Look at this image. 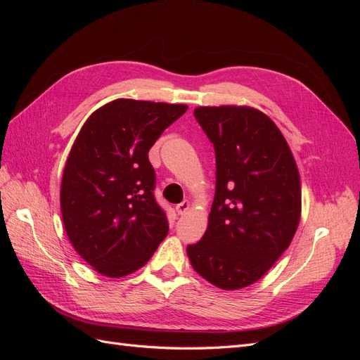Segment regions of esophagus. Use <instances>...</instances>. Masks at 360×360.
I'll return each instance as SVG.
<instances>
[{
    "mask_svg": "<svg viewBox=\"0 0 360 360\" xmlns=\"http://www.w3.org/2000/svg\"><path fill=\"white\" fill-rule=\"evenodd\" d=\"M189 209H191V202H189V201H183V202H180V204L176 205V212H177L179 214H184Z\"/></svg>",
    "mask_w": 360,
    "mask_h": 360,
    "instance_id": "34e87169",
    "label": "esophagus"
}]
</instances>
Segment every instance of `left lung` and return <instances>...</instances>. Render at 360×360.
<instances>
[{"mask_svg": "<svg viewBox=\"0 0 360 360\" xmlns=\"http://www.w3.org/2000/svg\"><path fill=\"white\" fill-rule=\"evenodd\" d=\"M214 147L216 191L207 231L188 246L193 270L222 290L254 284L290 246L302 209L300 177L284 135L249 106H200Z\"/></svg>", "mask_w": 360, "mask_h": 360, "instance_id": "1", "label": "left lung"}]
</instances>
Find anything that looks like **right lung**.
<instances>
[{"instance_id": "right-lung-1", "label": "right lung", "mask_w": 360, "mask_h": 360, "mask_svg": "<svg viewBox=\"0 0 360 360\" xmlns=\"http://www.w3.org/2000/svg\"><path fill=\"white\" fill-rule=\"evenodd\" d=\"M186 105L117 99L94 111L64 167L60 204L75 250L101 275L143 267L168 234L148 151Z\"/></svg>"}]
</instances>
